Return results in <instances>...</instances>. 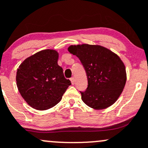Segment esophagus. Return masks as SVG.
<instances>
[{
  "instance_id": "1",
  "label": "esophagus",
  "mask_w": 148,
  "mask_h": 148,
  "mask_svg": "<svg viewBox=\"0 0 148 148\" xmlns=\"http://www.w3.org/2000/svg\"><path fill=\"white\" fill-rule=\"evenodd\" d=\"M70 80H71V84H74V83H75V79H74V77H71V78L70 79Z\"/></svg>"
}]
</instances>
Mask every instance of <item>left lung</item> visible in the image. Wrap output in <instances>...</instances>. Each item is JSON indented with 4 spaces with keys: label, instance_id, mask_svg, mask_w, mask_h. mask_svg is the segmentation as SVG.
<instances>
[{
    "label": "left lung",
    "instance_id": "1",
    "mask_svg": "<svg viewBox=\"0 0 148 148\" xmlns=\"http://www.w3.org/2000/svg\"><path fill=\"white\" fill-rule=\"evenodd\" d=\"M68 51L79 59L86 71L88 86L84 92H80L83 102L95 110L106 109L114 104L127 79L120 58L99 45L70 46Z\"/></svg>",
    "mask_w": 148,
    "mask_h": 148
}]
</instances>
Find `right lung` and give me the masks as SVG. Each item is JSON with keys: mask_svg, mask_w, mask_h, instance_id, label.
Returning <instances> with one entry per match:
<instances>
[{"mask_svg": "<svg viewBox=\"0 0 148 148\" xmlns=\"http://www.w3.org/2000/svg\"><path fill=\"white\" fill-rule=\"evenodd\" d=\"M59 53L53 49L37 52L25 59L16 73V84L22 97L33 108L46 110L60 102L69 85L58 65Z\"/></svg>", "mask_w": 148, "mask_h": 148, "instance_id": "add662e5", "label": "right lung"}]
</instances>
